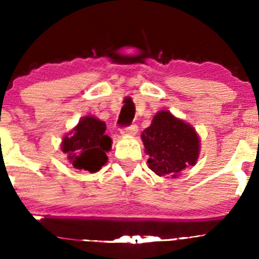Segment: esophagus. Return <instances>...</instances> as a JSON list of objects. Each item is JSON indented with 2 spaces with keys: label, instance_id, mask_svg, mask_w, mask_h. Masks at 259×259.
Instances as JSON below:
<instances>
[{
  "label": "esophagus",
  "instance_id": "34e87169",
  "mask_svg": "<svg viewBox=\"0 0 259 259\" xmlns=\"http://www.w3.org/2000/svg\"><path fill=\"white\" fill-rule=\"evenodd\" d=\"M137 133H138V126L135 124L130 125V126L124 127V129L121 130V134L122 135H127V137H133V135H135Z\"/></svg>",
  "mask_w": 259,
  "mask_h": 259
}]
</instances>
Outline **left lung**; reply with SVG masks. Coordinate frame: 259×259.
Returning <instances> with one entry per match:
<instances>
[{"mask_svg": "<svg viewBox=\"0 0 259 259\" xmlns=\"http://www.w3.org/2000/svg\"><path fill=\"white\" fill-rule=\"evenodd\" d=\"M149 169L159 177L177 178L185 168L195 165L200 140L190 124L161 110L153 117L150 126L142 134Z\"/></svg>", "mask_w": 259, "mask_h": 259, "instance_id": "1", "label": "left lung"}]
</instances>
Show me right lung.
I'll use <instances>...</instances> for the list:
<instances>
[{
    "instance_id": "right-lung-1",
    "label": "right lung",
    "mask_w": 259,
    "mask_h": 259,
    "mask_svg": "<svg viewBox=\"0 0 259 259\" xmlns=\"http://www.w3.org/2000/svg\"><path fill=\"white\" fill-rule=\"evenodd\" d=\"M105 130L106 124L98 117L83 116L72 132L64 137L61 150L74 168L95 173L108 161L106 153L113 142L105 135Z\"/></svg>"
}]
</instances>
